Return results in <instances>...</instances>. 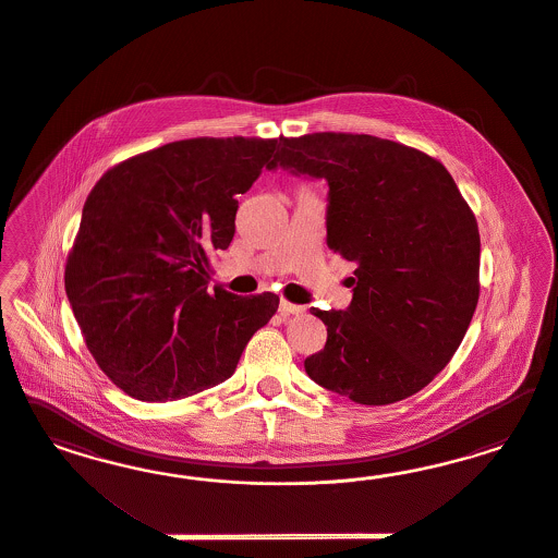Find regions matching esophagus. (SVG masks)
<instances>
[{
  "instance_id": "esophagus-1",
  "label": "esophagus",
  "mask_w": 558,
  "mask_h": 558,
  "mask_svg": "<svg viewBox=\"0 0 558 558\" xmlns=\"http://www.w3.org/2000/svg\"><path fill=\"white\" fill-rule=\"evenodd\" d=\"M304 311H306V308H304L303 304L280 301V313H282V315H303Z\"/></svg>"
}]
</instances>
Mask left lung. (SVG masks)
Segmentation results:
<instances>
[{
  "label": "left lung",
  "mask_w": 558,
  "mask_h": 558,
  "mask_svg": "<svg viewBox=\"0 0 558 558\" xmlns=\"http://www.w3.org/2000/svg\"><path fill=\"white\" fill-rule=\"evenodd\" d=\"M276 166L327 180V245L355 264L348 311L311 308L327 341L304 371L360 405L420 392L452 360L481 290L478 225L450 171L352 133L280 136Z\"/></svg>",
  "instance_id": "8db88e82"
}]
</instances>
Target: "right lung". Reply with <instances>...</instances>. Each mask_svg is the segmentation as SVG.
I'll return each mask as SVG.
<instances>
[{"instance_id":"right-lung-1","label":"right lung","mask_w":558,"mask_h":558,"mask_svg":"<svg viewBox=\"0 0 558 558\" xmlns=\"http://www.w3.org/2000/svg\"><path fill=\"white\" fill-rule=\"evenodd\" d=\"M278 147L259 136L173 141L92 187L65 292L89 354L129 397L178 401L227 380L278 311L274 292H208L210 254L235 235V196Z\"/></svg>"}]
</instances>
